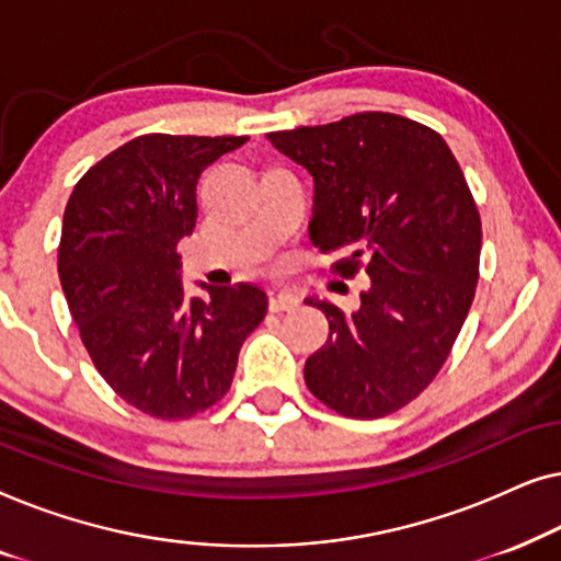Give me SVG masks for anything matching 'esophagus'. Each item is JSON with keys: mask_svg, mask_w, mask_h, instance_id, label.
Instances as JSON below:
<instances>
[{"mask_svg": "<svg viewBox=\"0 0 561 561\" xmlns=\"http://www.w3.org/2000/svg\"><path fill=\"white\" fill-rule=\"evenodd\" d=\"M267 306H271V311H294L298 309V298L286 288H273L267 294Z\"/></svg>", "mask_w": 561, "mask_h": 561, "instance_id": "34e87169", "label": "esophagus"}]
</instances>
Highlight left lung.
Returning <instances> with one entry per match:
<instances>
[{
	"instance_id": "8db88e82",
	"label": "left lung",
	"mask_w": 561,
	"mask_h": 561,
	"mask_svg": "<svg viewBox=\"0 0 561 561\" xmlns=\"http://www.w3.org/2000/svg\"><path fill=\"white\" fill-rule=\"evenodd\" d=\"M313 175L309 237L340 278L367 273L357 311L329 301V340L306 386L347 419L388 416L436 378L470 311L482 225L462 168L439 133L390 112L267 133Z\"/></svg>"
}]
</instances>
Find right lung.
Masks as SVG:
<instances>
[{"mask_svg": "<svg viewBox=\"0 0 561 561\" xmlns=\"http://www.w3.org/2000/svg\"><path fill=\"white\" fill-rule=\"evenodd\" d=\"M244 142L140 135L91 165L66 204L58 275L83 347L114 393L152 419L217 403L265 319L267 298L250 283L186 301L175 252L196 227L198 175Z\"/></svg>", "mask_w": 561, "mask_h": 561, "instance_id": "add662e5", "label": "right lung"}]
</instances>
